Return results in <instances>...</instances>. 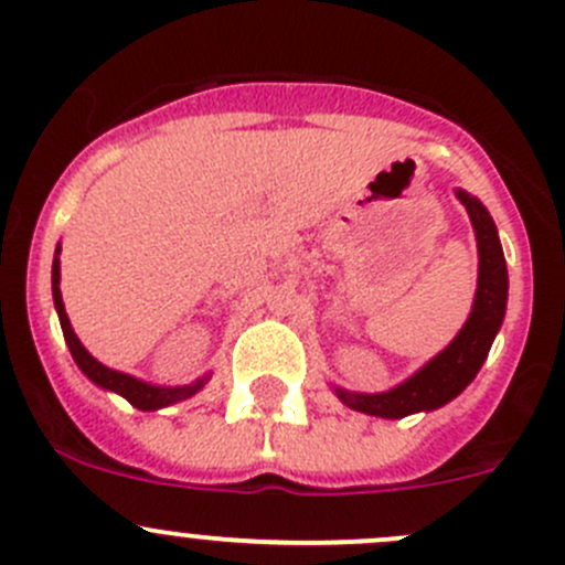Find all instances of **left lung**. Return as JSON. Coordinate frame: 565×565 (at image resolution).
Wrapping results in <instances>:
<instances>
[{
    "label": "left lung",
    "instance_id": "obj_1",
    "mask_svg": "<svg viewBox=\"0 0 565 565\" xmlns=\"http://www.w3.org/2000/svg\"><path fill=\"white\" fill-rule=\"evenodd\" d=\"M457 199L470 215L478 243V287L470 317H467V322L461 324V330L454 335L446 350L437 352L429 363H424L413 377L398 383L396 388L383 393H355L333 385L335 396L350 409L391 420L413 413H429V409H437L451 402V398H457L481 372L505 317L509 270H505L498 226H494L489 210L461 188L457 191Z\"/></svg>",
    "mask_w": 565,
    "mask_h": 565
}]
</instances>
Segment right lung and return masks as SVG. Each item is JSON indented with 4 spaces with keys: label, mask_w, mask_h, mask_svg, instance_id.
Wrapping results in <instances>:
<instances>
[{
    "label": "right lung",
    "mask_w": 565,
    "mask_h": 565,
    "mask_svg": "<svg viewBox=\"0 0 565 565\" xmlns=\"http://www.w3.org/2000/svg\"><path fill=\"white\" fill-rule=\"evenodd\" d=\"M60 250H62V246L56 243L54 265H51V295H54V309H56V315H60L62 333H65V341H67V347H71L73 361H76V366L82 369L84 377L93 380L98 388L111 391V393H117V396L128 398V402L134 404L136 409H145V413H150V409L169 407V404H177V402H185V398L196 396V393L202 391L204 385H207L210 374H204V377L193 380V383H188V385H174V388H167V385H152V383H145V380L134 377V374H125V372H117V369H108L98 361V358L89 355L87 347L78 341L76 330H73L71 319H67L65 303H62Z\"/></svg>",
    "instance_id": "right-lung-1"
}]
</instances>
